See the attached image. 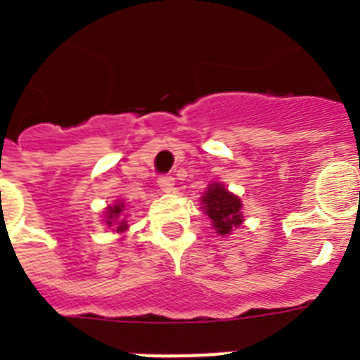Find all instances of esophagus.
I'll return each mask as SVG.
<instances>
[{
    "label": "esophagus",
    "instance_id": "34e87169",
    "mask_svg": "<svg viewBox=\"0 0 360 360\" xmlns=\"http://www.w3.org/2000/svg\"><path fill=\"white\" fill-rule=\"evenodd\" d=\"M158 187H160L164 193H171L174 187V178L173 176H160L158 178Z\"/></svg>",
    "mask_w": 360,
    "mask_h": 360
}]
</instances>
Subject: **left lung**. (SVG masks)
I'll use <instances>...</instances> for the list:
<instances>
[{
    "label": "left lung",
    "instance_id": "left-lung-1",
    "mask_svg": "<svg viewBox=\"0 0 360 360\" xmlns=\"http://www.w3.org/2000/svg\"><path fill=\"white\" fill-rule=\"evenodd\" d=\"M200 200H202L200 209L211 218L212 229L219 236H229L234 229L243 224L241 198L231 193L221 182L209 184Z\"/></svg>",
    "mask_w": 360,
    "mask_h": 360
}]
</instances>
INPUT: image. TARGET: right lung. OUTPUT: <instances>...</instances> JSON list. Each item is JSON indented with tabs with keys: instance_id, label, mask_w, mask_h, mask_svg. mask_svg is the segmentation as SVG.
<instances>
[{
	"instance_id": "add662e5",
	"label": "right lung",
	"mask_w": 360,
	"mask_h": 360,
	"mask_svg": "<svg viewBox=\"0 0 360 360\" xmlns=\"http://www.w3.org/2000/svg\"><path fill=\"white\" fill-rule=\"evenodd\" d=\"M124 211H126V205L120 200L104 209V224L113 229V232H117V234H124L129 229L128 219L124 218Z\"/></svg>"
}]
</instances>
